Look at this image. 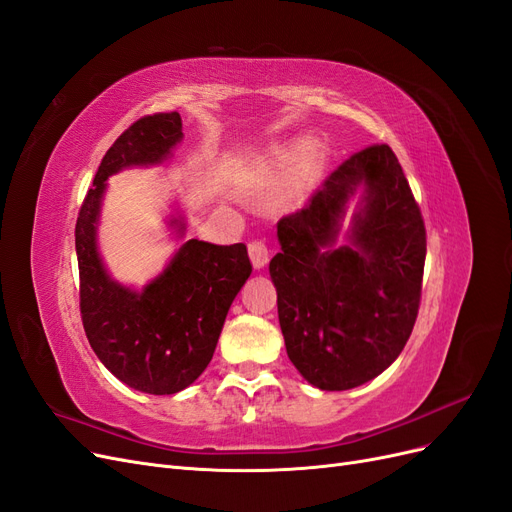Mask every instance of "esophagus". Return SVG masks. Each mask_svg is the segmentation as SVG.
<instances>
[{
	"label": "esophagus",
	"mask_w": 512,
	"mask_h": 512,
	"mask_svg": "<svg viewBox=\"0 0 512 512\" xmlns=\"http://www.w3.org/2000/svg\"><path fill=\"white\" fill-rule=\"evenodd\" d=\"M248 252H250L252 264L256 269H262L264 264L269 262V248H267V243H264V241H250Z\"/></svg>",
	"instance_id": "obj_1"
}]
</instances>
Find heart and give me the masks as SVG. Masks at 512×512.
Segmentation results:
<instances>
[{"label":"heart","mask_w":512,"mask_h":512,"mask_svg":"<svg viewBox=\"0 0 512 512\" xmlns=\"http://www.w3.org/2000/svg\"><path fill=\"white\" fill-rule=\"evenodd\" d=\"M315 161H317L315 148L311 144H303L301 156H298V167H296V173H294V186H301L309 178V173L313 171Z\"/></svg>","instance_id":"obj_1"}]
</instances>
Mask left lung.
<instances>
[{
	"label": "left lung",
	"instance_id": "obj_1",
	"mask_svg": "<svg viewBox=\"0 0 512 512\" xmlns=\"http://www.w3.org/2000/svg\"><path fill=\"white\" fill-rule=\"evenodd\" d=\"M358 187L365 195L350 241L337 246ZM277 239L269 273L298 373L326 392L381 375L413 332L426 262L424 218L392 148L351 154L301 211L277 222Z\"/></svg>",
	"mask_w": 512,
	"mask_h": 512
}]
</instances>
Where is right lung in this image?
I'll use <instances>...</instances> for the list:
<instances>
[{"label": "right lung", "instance_id": "right-lung-1", "mask_svg": "<svg viewBox=\"0 0 512 512\" xmlns=\"http://www.w3.org/2000/svg\"><path fill=\"white\" fill-rule=\"evenodd\" d=\"M184 137L178 112L139 118L105 152L76 222L80 313L86 339L110 373L133 390L165 396L188 387L214 356L226 313L252 273L243 243L186 241L142 290L120 286L97 252L105 180L158 165ZM184 235V222L171 220Z\"/></svg>", "mask_w": 512, "mask_h": 512}]
</instances>
